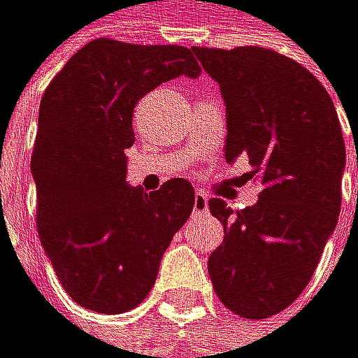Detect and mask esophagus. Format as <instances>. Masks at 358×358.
Wrapping results in <instances>:
<instances>
[{"instance_id": "34e87169", "label": "esophagus", "mask_w": 358, "mask_h": 358, "mask_svg": "<svg viewBox=\"0 0 358 358\" xmlns=\"http://www.w3.org/2000/svg\"><path fill=\"white\" fill-rule=\"evenodd\" d=\"M194 211L196 213H206V211H209V198H206L202 191H198L196 198H194Z\"/></svg>"}]
</instances>
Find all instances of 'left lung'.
I'll return each instance as SVG.
<instances>
[{"instance_id": "left-lung-1", "label": "left lung", "mask_w": 358, "mask_h": 358, "mask_svg": "<svg viewBox=\"0 0 358 358\" xmlns=\"http://www.w3.org/2000/svg\"><path fill=\"white\" fill-rule=\"evenodd\" d=\"M191 50L222 92L227 162L246 156V180L262 182L257 204L238 213L220 198L209 202L224 224L209 277L229 310L266 319L308 286L337 227L345 169L339 116L328 90L275 50Z\"/></svg>"}]
</instances>
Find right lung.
I'll list each match as a JSON object with an SVG mask.
<instances>
[{
	"label": "right lung",
	"mask_w": 358,
	"mask_h": 358,
	"mask_svg": "<svg viewBox=\"0 0 358 358\" xmlns=\"http://www.w3.org/2000/svg\"><path fill=\"white\" fill-rule=\"evenodd\" d=\"M176 76H200L185 45L96 39L63 66L41 99L30 160L39 240L61 286L87 310L136 308L194 211L196 191L185 178L152 194L125 180L134 107Z\"/></svg>",
	"instance_id": "obj_1"
}]
</instances>
